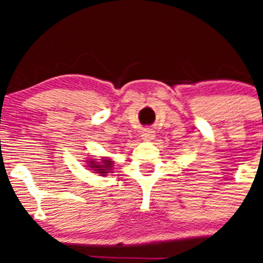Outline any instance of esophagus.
<instances>
[{
    "instance_id": "obj_1",
    "label": "esophagus",
    "mask_w": 263,
    "mask_h": 263,
    "mask_svg": "<svg viewBox=\"0 0 263 263\" xmlns=\"http://www.w3.org/2000/svg\"><path fill=\"white\" fill-rule=\"evenodd\" d=\"M155 137V132L152 129H146L142 132V139L143 141H153Z\"/></svg>"
}]
</instances>
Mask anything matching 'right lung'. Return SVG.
Masks as SVG:
<instances>
[{"instance_id": "obj_1", "label": "right lung", "mask_w": 263, "mask_h": 263, "mask_svg": "<svg viewBox=\"0 0 263 263\" xmlns=\"http://www.w3.org/2000/svg\"><path fill=\"white\" fill-rule=\"evenodd\" d=\"M88 164V168L92 170L93 173L101 174V175H106V174L111 173L113 168V160L110 158H101V159H88L85 160Z\"/></svg>"}]
</instances>
